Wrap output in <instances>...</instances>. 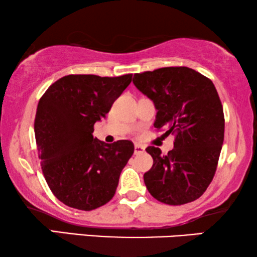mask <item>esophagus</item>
Returning a JSON list of instances; mask_svg holds the SVG:
<instances>
[{
	"label": "esophagus",
	"mask_w": 257,
	"mask_h": 257,
	"mask_svg": "<svg viewBox=\"0 0 257 257\" xmlns=\"http://www.w3.org/2000/svg\"><path fill=\"white\" fill-rule=\"evenodd\" d=\"M144 151H145V147L144 146L138 145V144L135 146V154H140V153H143Z\"/></svg>",
	"instance_id": "esophagus-1"
}]
</instances>
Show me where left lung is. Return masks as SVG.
I'll use <instances>...</instances> for the list:
<instances>
[{"label":"left lung","mask_w":257,"mask_h":257,"mask_svg":"<svg viewBox=\"0 0 257 257\" xmlns=\"http://www.w3.org/2000/svg\"><path fill=\"white\" fill-rule=\"evenodd\" d=\"M133 84L154 103V127L175 136L166 156L158 147L146 149L153 158L144 174L147 189L166 205L194 201L212 182L223 144L224 115L215 86L186 66L135 73Z\"/></svg>","instance_id":"left-lung-1"}]
</instances>
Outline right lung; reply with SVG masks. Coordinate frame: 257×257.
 Segmentation results:
<instances>
[{"instance_id":"1","label":"right lung","mask_w":257,"mask_h":257,"mask_svg":"<svg viewBox=\"0 0 257 257\" xmlns=\"http://www.w3.org/2000/svg\"><path fill=\"white\" fill-rule=\"evenodd\" d=\"M132 75L64 76L38 101L35 138L45 181L64 205L92 210L113 198L122 168L135 152L130 140L93 138L94 122L106 117Z\"/></svg>"}]
</instances>
